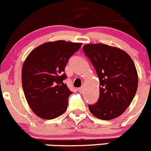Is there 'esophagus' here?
Returning <instances> with one entry per match:
<instances>
[{"instance_id": "34e87169", "label": "esophagus", "mask_w": 151, "mask_h": 151, "mask_svg": "<svg viewBox=\"0 0 151 151\" xmlns=\"http://www.w3.org/2000/svg\"><path fill=\"white\" fill-rule=\"evenodd\" d=\"M78 91H79V92L80 93H83V88H80L78 89Z\"/></svg>"}]
</instances>
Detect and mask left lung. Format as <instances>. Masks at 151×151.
<instances>
[{
  "label": "left lung",
  "instance_id": "1",
  "mask_svg": "<svg viewBox=\"0 0 151 151\" xmlns=\"http://www.w3.org/2000/svg\"><path fill=\"white\" fill-rule=\"evenodd\" d=\"M99 80V98L89 110L99 119L118 118L130 105L136 94L138 75L130 56L125 51L104 44L83 47Z\"/></svg>",
  "mask_w": 151,
  "mask_h": 151
}]
</instances>
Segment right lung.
I'll use <instances>...</instances> for the list:
<instances>
[{
	"instance_id": "add662e5",
	"label": "right lung",
	"mask_w": 151,
	"mask_h": 151,
	"mask_svg": "<svg viewBox=\"0 0 151 151\" xmlns=\"http://www.w3.org/2000/svg\"><path fill=\"white\" fill-rule=\"evenodd\" d=\"M82 43L46 42L30 52L22 68V84L32 111L42 119H54L66 110L72 93L63 83L65 67Z\"/></svg>"
}]
</instances>
